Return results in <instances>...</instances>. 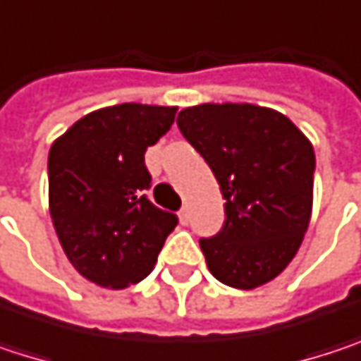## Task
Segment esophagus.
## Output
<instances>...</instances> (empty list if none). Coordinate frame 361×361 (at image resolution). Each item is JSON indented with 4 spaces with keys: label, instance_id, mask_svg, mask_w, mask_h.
<instances>
[{
    "label": "esophagus",
    "instance_id": "obj_1",
    "mask_svg": "<svg viewBox=\"0 0 361 361\" xmlns=\"http://www.w3.org/2000/svg\"><path fill=\"white\" fill-rule=\"evenodd\" d=\"M180 221L183 224V226L190 221V207H188V204H183V207L180 209Z\"/></svg>",
    "mask_w": 361,
    "mask_h": 361
}]
</instances>
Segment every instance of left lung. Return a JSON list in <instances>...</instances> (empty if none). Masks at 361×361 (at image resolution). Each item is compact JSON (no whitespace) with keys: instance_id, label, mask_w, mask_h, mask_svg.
Returning <instances> with one entry per match:
<instances>
[{"instance_id":"1","label":"left lung","mask_w":361,"mask_h":361,"mask_svg":"<svg viewBox=\"0 0 361 361\" xmlns=\"http://www.w3.org/2000/svg\"><path fill=\"white\" fill-rule=\"evenodd\" d=\"M226 198L224 228L200 238L211 274L251 290L297 255L312 217L316 154L290 118L255 104H200L178 114Z\"/></svg>"}]
</instances>
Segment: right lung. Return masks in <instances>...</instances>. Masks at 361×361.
<instances>
[{
  "label": "right lung",
  "instance_id": "obj_1",
  "mask_svg": "<svg viewBox=\"0 0 361 361\" xmlns=\"http://www.w3.org/2000/svg\"><path fill=\"white\" fill-rule=\"evenodd\" d=\"M176 106L118 104L85 114L47 157L49 215L73 267L106 288L144 280L178 226L150 202L144 152L173 125Z\"/></svg>",
  "mask_w": 361,
  "mask_h": 361
}]
</instances>
